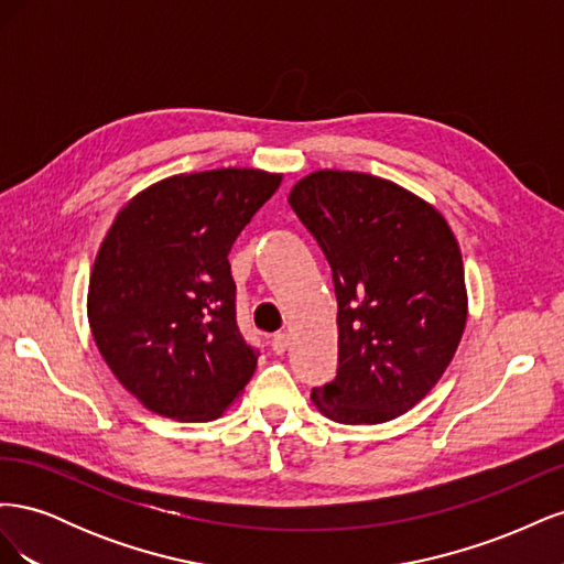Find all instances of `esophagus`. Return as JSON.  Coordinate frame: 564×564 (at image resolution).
<instances>
[{"mask_svg": "<svg viewBox=\"0 0 564 564\" xmlns=\"http://www.w3.org/2000/svg\"><path fill=\"white\" fill-rule=\"evenodd\" d=\"M270 346H272V350H275L278 355H282V352L289 348V336H286L284 332H278L275 336H272Z\"/></svg>", "mask_w": 564, "mask_h": 564, "instance_id": "esophagus-1", "label": "esophagus"}]
</instances>
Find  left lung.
<instances>
[{
	"mask_svg": "<svg viewBox=\"0 0 564 564\" xmlns=\"http://www.w3.org/2000/svg\"><path fill=\"white\" fill-rule=\"evenodd\" d=\"M289 204L329 261L338 303V369L313 388L338 423H383L421 402L464 336V261L447 220L398 183L324 169Z\"/></svg>",
	"mask_w": 564,
	"mask_h": 564,
	"instance_id": "left-lung-1",
	"label": "left lung"
}]
</instances>
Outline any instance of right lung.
Returning a JSON list of instances; mask_svg holds the SVG:
<instances>
[{"label":"right lung","mask_w":564,"mask_h":564,"mask_svg":"<svg viewBox=\"0 0 564 564\" xmlns=\"http://www.w3.org/2000/svg\"><path fill=\"white\" fill-rule=\"evenodd\" d=\"M280 174L214 169L145 187L96 253L87 313L104 360L143 406L212 421L259 362L235 315L228 253Z\"/></svg>","instance_id":"1"}]
</instances>
